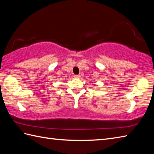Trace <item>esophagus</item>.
<instances>
[{
	"label": "esophagus",
	"mask_w": 154,
	"mask_h": 154,
	"mask_svg": "<svg viewBox=\"0 0 154 154\" xmlns=\"http://www.w3.org/2000/svg\"><path fill=\"white\" fill-rule=\"evenodd\" d=\"M80 75H74L75 78H80Z\"/></svg>",
	"instance_id": "34e87169"
}]
</instances>
